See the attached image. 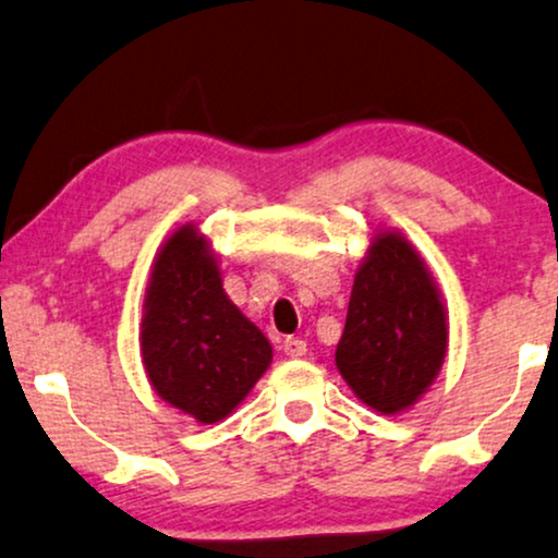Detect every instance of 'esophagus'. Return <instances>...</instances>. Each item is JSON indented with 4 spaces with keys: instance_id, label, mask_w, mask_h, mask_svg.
<instances>
[{
    "instance_id": "esophagus-1",
    "label": "esophagus",
    "mask_w": 558,
    "mask_h": 558,
    "mask_svg": "<svg viewBox=\"0 0 558 558\" xmlns=\"http://www.w3.org/2000/svg\"><path fill=\"white\" fill-rule=\"evenodd\" d=\"M281 349H284L287 356H292V360H298V356H302L307 352V343L302 339H294V336H290V339H284V343H281Z\"/></svg>"
}]
</instances>
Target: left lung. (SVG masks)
<instances>
[{
    "label": "left lung",
    "mask_w": 558,
    "mask_h": 558,
    "mask_svg": "<svg viewBox=\"0 0 558 558\" xmlns=\"http://www.w3.org/2000/svg\"><path fill=\"white\" fill-rule=\"evenodd\" d=\"M447 311L437 281L398 230H380L354 274L336 367L377 414L411 409L442 369Z\"/></svg>",
    "instance_id": "8db88e82"
}]
</instances>
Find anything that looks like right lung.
Segmentation results:
<instances>
[{"label": "right lung", "mask_w": 558, "mask_h": 558, "mask_svg": "<svg viewBox=\"0 0 558 558\" xmlns=\"http://www.w3.org/2000/svg\"><path fill=\"white\" fill-rule=\"evenodd\" d=\"M140 349L155 393L202 424L230 416L271 364V343L227 298L196 225L178 227L157 251Z\"/></svg>", "instance_id": "1"}]
</instances>
